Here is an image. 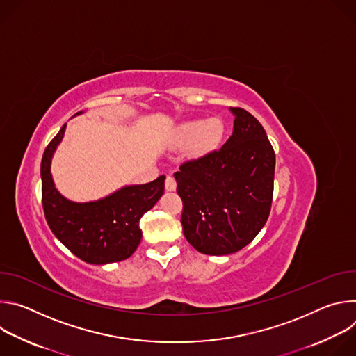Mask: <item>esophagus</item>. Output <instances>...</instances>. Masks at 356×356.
Here are the masks:
<instances>
[{"label": "esophagus", "instance_id": "esophagus-1", "mask_svg": "<svg viewBox=\"0 0 356 356\" xmlns=\"http://www.w3.org/2000/svg\"><path fill=\"white\" fill-rule=\"evenodd\" d=\"M165 187H166V190H168V191H175V190H176L177 183H176V180H175V177H173V176H168V177H166Z\"/></svg>", "mask_w": 356, "mask_h": 356}]
</instances>
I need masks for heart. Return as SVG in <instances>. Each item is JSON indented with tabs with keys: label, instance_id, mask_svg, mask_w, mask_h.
I'll return each mask as SVG.
<instances>
[{
	"label": "heart",
	"instance_id": "1",
	"mask_svg": "<svg viewBox=\"0 0 356 356\" xmlns=\"http://www.w3.org/2000/svg\"><path fill=\"white\" fill-rule=\"evenodd\" d=\"M224 135V124L220 118L193 120L177 127L173 140L177 146H188L193 154L204 155L213 150Z\"/></svg>",
	"mask_w": 356,
	"mask_h": 356
}]
</instances>
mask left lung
<instances>
[{"mask_svg":"<svg viewBox=\"0 0 356 356\" xmlns=\"http://www.w3.org/2000/svg\"><path fill=\"white\" fill-rule=\"evenodd\" d=\"M229 111L235 120L228 140L175 173L183 234L206 255L246 246L266 224L273 198L276 158L264 127L242 108Z\"/></svg>","mask_w":356,"mask_h":356,"instance_id":"left-lung-1","label":"left lung"}]
</instances>
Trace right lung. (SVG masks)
<instances>
[{"mask_svg":"<svg viewBox=\"0 0 356 356\" xmlns=\"http://www.w3.org/2000/svg\"><path fill=\"white\" fill-rule=\"evenodd\" d=\"M65 131L66 124L46 146L40 163L42 204L47 225L72 253L87 264L106 265L128 259L142 238L139 221L163 195L166 177L124 186L95 201H70L58 191L50 173V163Z\"/></svg>","mask_w":356,"mask_h":356,"instance_id":"add662e5","label":"right lung"}]
</instances>
